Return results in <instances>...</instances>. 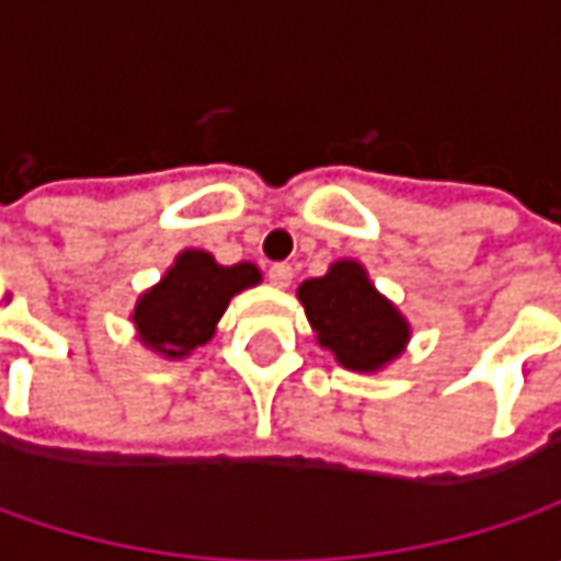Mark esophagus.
I'll use <instances>...</instances> for the list:
<instances>
[{"label": "esophagus", "instance_id": "34e87169", "mask_svg": "<svg viewBox=\"0 0 561 561\" xmlns=\"http://www.w3.org/2000/svg\"><path fill=\"white\" fill-rule=\"evenodd\" d=\"M268 277L274 287H290L293 284V265L287 262H277V265H271Z\"/></svg>", "mask_w": 561, "mask_h": 561}]
</instances>
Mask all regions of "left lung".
<instances>
[{
    "label": "left lung",
    "mask_w": 561,
    "mask_h": 561,
    "mask_svg": "<svg viewBox=\"0 0 561 561\" xmlns=\"http://www.w3.org/2000/svg\"><path fill=\"white\" fill-rule=\"evenodd\" d=\"M296 296L318 343L350 371H380L412 336L402 312L353 259L334 262L324 277L302 280Z\"/></svg>",
    "instance_id": "obj_1"
}]
</instances>
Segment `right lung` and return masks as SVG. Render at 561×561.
<instances>
[{"label":"right lung","mask_w":561,"mask_h":561,"mask_svg":"<svg viewBox=\"0 0 561 561\" xmlns=\"http://www.w3.org/2000/svg\"><path fill=\"white\" fill-rule=\"evenodd\" d=\"M262 271L252 262L218 265L203 249H184L164 277L134 306V328L142 346L164 358H184L215 336L227 302L255 287Z\"/></svg>","instance_id":"1"}]
</instances>
